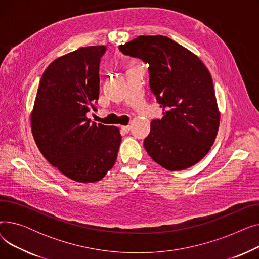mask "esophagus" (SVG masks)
<instances>
[{
    "instance_id": "obj_1",
    "label": "esophagus",
    "mask_w": 259,
    "mask_h": 259,
    "mask_svg": "<svg viewBox=\"0 0 259 259\" xmlns=\"http://www.w3.org/2000/svg\"><path fill=\"white\" fill-rule=\"evenodd\" d=\"M130 129H131V127L129 125L128 126H121V130L124 131L125 133H128L130 131Z\"/></svg>"
}]
</instances>
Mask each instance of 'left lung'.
I'll use <instances>...</instances> for the list:
<instances>
[{"label": "left lung", "instance_id": "left-lung-1", "mask_svg": "<svg viewBox=\"0 0 259 259\" xmlns=\"http://www.w3.org/2000/svg\"><path fill=\"white\" fill-rule=\"evenodd\" d=\"M119 50L149 65V84L162 108L151 121L144 146L151 158L170 171L195 165L210 150L220 126L211 74L195 56L162 35H141Z\"/></svg>", "mask_w": 259, "mask_h": 259}]
</instances>
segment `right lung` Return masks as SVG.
<instances>
[{
    "instance_id": "1",
    "label": "right lung",
    "mask_w": 259,
    "mask_h": 259,
    "mask_svg": "<svg viewBox=\"0 0 259 259\" xmlns=\"http://www.w3.org/2000/svg\"><path fill=\"white\" fill-rule=\"evenodd\" d=\"M106 46L81 47L44 71L31 114V130L40 153L67 178L79 183L102 180L116 160L118 128L91 122L97 110L100 63Z\"/></svg>"
}]
</instances>
